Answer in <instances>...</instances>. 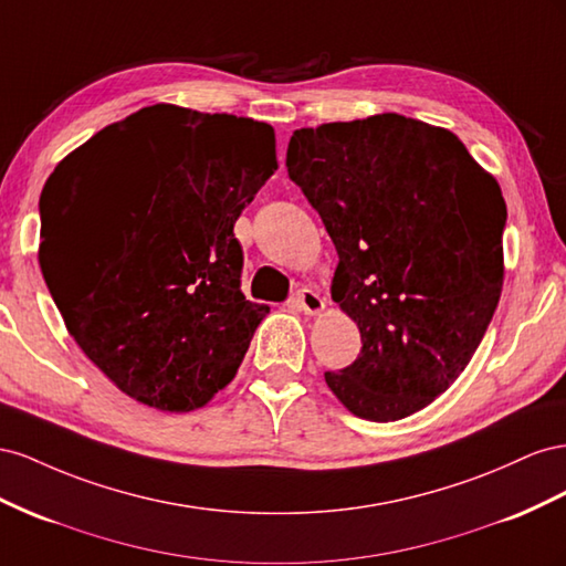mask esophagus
<instances>
[{
    "instance_id": "34e87169",
    "label": "esophagus",
    "mask_w": 566,
    "mask_h": 566,
    "mask_svg": "<svg viewBox=\"0 0 566 566\" xmlns=\"http://www.w3.org/2000/svg\"><path fill=\"white\" fill-rule=\"evenodd\" d=\"M296 308H301L305 315H319L325 311V298L319 294H315L313 289H298L296 296H294Z\"/></svg>"
}]
</instances>
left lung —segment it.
I'll return each instance as SVG.
<instances>
[{"label": "left lung", "instance_id": "1", "mask_svg": "<svg viewBox=\"0 0 566 566\" xmlns=\"http://www.w3.org/2000/svg\"><path fill=\"white\" fill-rule=\"evenodd\" d=\"M289 177L334 241L332 298L360 329L353 365L325 373L369 422L427 408L470 365L503 292L507 206L446 127L379 113L301 127Z\"/></svg>", "mask_w": 566, "mask_h": 566}]
</instances>
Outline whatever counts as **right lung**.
Wrapping results in <instances>:
<instances>
[{
  "label": "right lung",
  "instance_id": "obj_1",
  "mask_svg": "<svg viewBox=\"0 0 566 566\" xmlns=\"http://www.w3.org/2000/svg\"><path fill=\"white\" fill-rule=\"evenodd\" d=\"M277 170L268 123L139 108L71 151L40 197V268L69 334L144 406L203 408L270 313L241 294L234 222Z\"/></svg>",
  "mask_w": 566,
  "mask_h": 566
}]
</instances>
